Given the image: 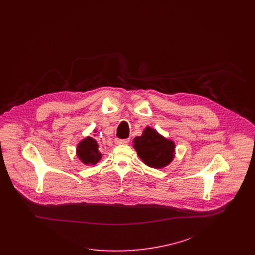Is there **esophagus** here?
<instances>
[{
  "label": "esophagus",
  "instance_id": "esophagus-1",
  "mask_svg": "<svg viewBox=\"0 0 255 255\" xmlns=\"http://www.w3.org/2000/svg\"><path fill=\"white\" fill-rule=\"evenodd\" d=\"M129 141H130V139H129V138H126V139L116 138V140H115V142H116L117 144H127V143H129Z\"/></svg>",
  "mask_w": 255,
  "mask_h": 255
}]
</instances>
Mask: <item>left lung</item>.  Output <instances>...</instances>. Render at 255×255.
I'll use <instances>...</instances> for the list:
<instances>
[{
    "mask_svg": "<svg viewBox=\"0 0 255 255\" xmlns=\"http://www.w3.org/2000/svg\"><path fill=\"white\" fill-rule=\"evenodd\" d=\"M136 154L147 166L161 169L169 165L176 155L175 142L147 126L142 134L133 139Z\"/></svg>",
    "mask_w": 255,
    "mask_h": 255,
    "instance_id": "1",
    "label": "left lung"
}]
</instances>
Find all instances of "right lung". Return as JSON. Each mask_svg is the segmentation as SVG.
<instances>
[{
	"label": "right lung",
	"instance_id": "right-lung-1",
	"mask_svg": "<svg viewBox=\"0 0 255 255\" xmlns=\"http://www.w3.org/2000/svg\"><path fill=\"white\" fill-rule=\"evenodd\" d=\"M97 133V130L94 131ZM98 143L97 139L93 138L92 136H86L76 146V156L81 160V162L85 165H95L98 163L101 158L102 154L98 150Z\"/></svg>",
	"mask_w": 255,
	"mask_h": 255
}]
</instances>
